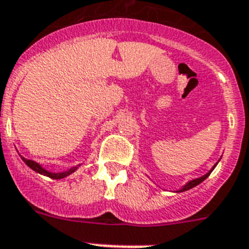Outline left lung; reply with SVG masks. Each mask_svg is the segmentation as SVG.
Returning a JSON list of instances; mask_svg holds the SVG:
<instances>
[{
	"label": "left lung",
	"instance_id": "1",
	"mask_svg": "<svg viewBox=\"0 0 249 249\" xmlns=\"http://www.w3.org/2000/svg\"><path fill=\"white\" fill-rule=\"evenodd\" d=\"M215 166H216V163H215V165H214V167H215ZM214 167H213V169H212V170H210L209 173H208V174H205V175H204V176H201V178H199V179H195V180H191V181H189L188 184H186V185L184 186V188H182L181 190H179V191H185V190H189V189H191V188H194V186L199 185V184H200V182H203L204 180L207 179L208 176L210 175V173H212V171H213V170H214Z\"/></svg>",
	"mask_w": 249,
	"mask_h": 249
}]
</instances>
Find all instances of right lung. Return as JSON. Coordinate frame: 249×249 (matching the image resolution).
I'll use <instances>...</instances> for the list:
<instances>
[{
    "label": "right lung",
    "instance_id": "add662e5",
    "mask_svg": "<svg viewBox=\"0 0 249 249\" xmlns=\"http://www.w3.org/2000/svg\"><path fill=\"white\" fill-rule=\"evenodd\" d=\"M23 160V162L26 163L27 166L30 167V169H33L34 171H36V173L41 174V175H45V176H49V178H52V179H63V178H67L68 175H70L71 173H74L76 170V167H73V169H69L68 171H64V173H49V171H46L44 167H41V165H39L37 162H35V161H31V160H27V159H23V157H21Z\"/></svg>",
    "mask_w": 249,
    "mask_h": 249
}]
</instances>
